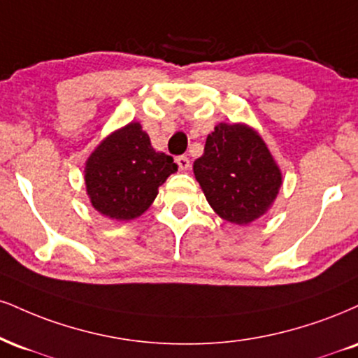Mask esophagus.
<instances>
[{"label": "esophagus", "mask_w": 358, "mask_h": 358, "mask_svg": "<svg viewBox=\"0 0 358 358\" xmlns=\"http://www.w3.org/2000/svg\"><path fill=\"white\" fill-rule=\"evenodd\" d=\"M176 165H178V168L182 171H187L188 168H190V160H188L187 157H178L176 158Z\"/></svg>", "instance_id": "obj_1"}]
</instances>
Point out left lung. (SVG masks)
Segmentation results:
<instances>
[{
  "label": "left lung",
  "mask_w": 358,
  "mask_h": 358,
  "mask_svg": "<svg viewBox=\"0 0 358 358\" xmlns=\"http://www.w3.org/2000/svg\"><path fill=\"white\" fill-rule=\"evenodd\" d=\"M193 173L213 212L235 225L264 217L282 187V170L273 155L245 123H218L206 136Z\"/></svg>",
  "instance_id": "obj_1"
}]
</instances>
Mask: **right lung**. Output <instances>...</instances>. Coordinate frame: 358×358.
Instances as JSON below:
<instances>
[{
  "instance_id": "1",
  "label": "right lung",
  "mask_w": 358,
  "mask_h": 358,
  "mask_svg": "<svg viewBox=\"0 0 358 358\" xmlns=\"http://www.w3.org/2000/svg\"><path fill=\"white\" fill-rule=\"evenodd\" d=\"M178 170L173 158L155 152L148 133L131 122L110 133L85 163V185L92 206L111 220L143 215L158 188Z\"/></svg>"
}]
</instances>
